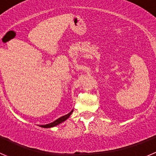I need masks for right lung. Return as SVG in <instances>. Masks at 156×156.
I'll return each mask as SVG.
<instances>
[{"label":"right lung","mask_w":156,"mask_h":156,"mask_svg":"<svg viewBox=\"0 0 156 156\" xmlns=\"http://www.w3.org/2000/svg\"><path fill=\"white\" fill-rule=\"evenodd\" d=\"M72 112H73V109H72V111H71L69 113H68L67 115H63V116H62V117L59 118V119H56V120L54 121V122H51V123H50V124H47V125H40V127H44V128H50V127H53L56 126V125H59V124H61V123H62L63 122H65L66 119H68L69 118V116L72 115Z\"/></svg>","instance_id":"1"}]
</instances>
